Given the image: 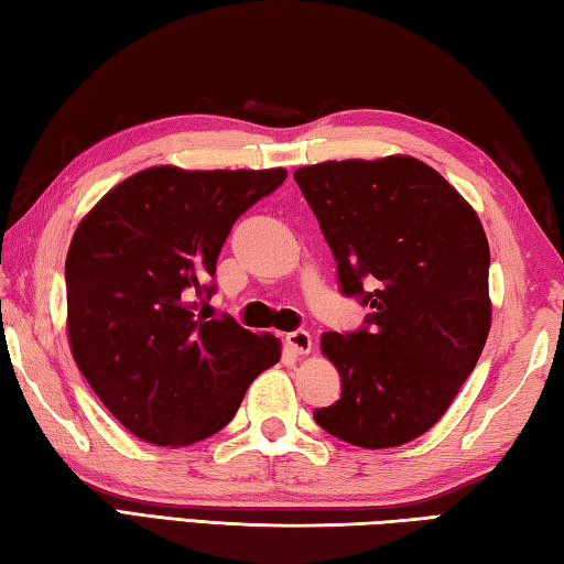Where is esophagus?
I'll return each instance as SVG.
<instances>
[{
	"mask_svg": "<svg viewBox=\"0 0 564 564\" xmlns=\"http://www.w3.org/2000/svg\"><path fill=\"white\" fill-rule=\"evenodd\" d=\"M284 341H288V347L294 354H310L312 351V337H310V332H304V329L290 332L288 337H284Z\"/></svg>",
	"mask_w": 564,
	"mask_h": 564,
	"instance_id": "1",
	"label": "esophagus"
}]
</instances>
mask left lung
I'll return each mask as SVG.
<instances>
[{"instance_id":"8db88e82","label":"left lung","mask_w":564,"mask_h":564,"mask_svg":"<svg viewBox=\"0 0 564 564\" xmlns=\"http://www.w3.org/2000/svg\"><path fill=\"white\" fill-rule=\"evenodd\" d=\"M294 181L337 260L341 294L371 310L361 329L322 337L341 397L314 421L359 448L419 438L448 411L490 332L478 215L411 155L304 165Z\"/></svg>"}]
</instances>
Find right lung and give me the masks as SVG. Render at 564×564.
Listing matches in <instances>:
<instances>
[{
	"label": "right lung",
	"instance_id": "obj_1",
	"mask_svg": "<svg viewBox=\"0 0 564 564\" xmlns=\"http://www.w3.org/2000/svg\"><path fill=\"white\" fill-rule=\"evenodd\" d=\"M288 171L155 165L118 183L76 227L66 254V332L104 406L155 446H191L232 421L280 361V341L207 319L217 254L247 207Z\"/></svg>",
	"mask_w": 564,
	"mask_h": 564
}]
</instances>
